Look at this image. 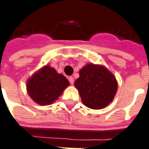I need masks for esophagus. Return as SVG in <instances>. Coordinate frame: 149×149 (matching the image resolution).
<instances>
[{"instance_id": "1", "label": "esophagus", "mask_w": 149, "mask_h": 149, "mask_svg": "<svg viewBox=\"0 0 149 149\" xmlns=\"http://www.w3.org/2000/svg\"><path fill=\"white\" fill-rule=\"evenodd\" d=\"M68 80H69L70 83L72 85H73V83H74V79H73V77H70L69 78H68Z\"/></svg>"}]
</instances>
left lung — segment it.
I'll use <instances>...</instances> for the list:
<instances>
[{
  "label": "left lung",
  "instance_id": "1",
  "mask_svg": "<svg viewBox=\"0 0 149 149\" xmlns=\"http://www.w3.org/2000/svg\"><path fill=\"white\" fill-rule=\"evenodd\" d=\"M79 75L74 85L86 106L100 110L113 100L118 84L115 76L105 67L89 63L80 70Z\"/></svg>",
  "mask_w": 149,
  "mask_h": 149
}]
</instances>
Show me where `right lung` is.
<instances>
[{
  "instance_id": "obj_1",
  "label": "right lung",
  "mask_w": 149,
  "mask_h": 149,
  "mask_svg": "<svg viewBox=\"0 0 149 149\" xmlns=\"http://www.w3.org/2000/svg\"><path fill=\"white\" fill-rule=\"evenodd\" d=\"M69 85L68 80L63 75L46 65L27 81L26 86L29 95L34 102L48 105L57 100Z\"/></svg>"
}]
</instances>
